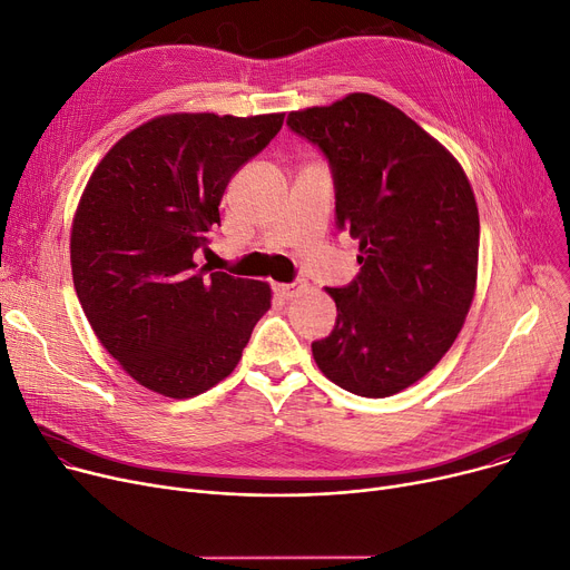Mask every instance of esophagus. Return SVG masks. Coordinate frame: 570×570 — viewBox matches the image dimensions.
Masks as SVG:
<instances>
[{"label": "esophagus", "instance_id": "34e87169", "mask_svg": "<svg viewBox=\"0 0 570 570\" xmlns=\"http://www.w3.org/2000/svg\"><path fill=\"white\" fill-rule=\"evenodd\" d=\"M306 287V283H301V281H296V283H283V285H276L274 289H276V294L278 296H283V298H292V296H296L301 289Z\"/></svg>", "mask_w": 570, "mask_h": 570}]
</instances>
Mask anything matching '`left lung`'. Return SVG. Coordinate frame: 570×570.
I'll return each mask as SVG.
<instances>
[{
  "label": "left lung",
  "instance_id": "1",
  "mask_svg": "<svg viewBox=\"0 0 570 570\" xmlns=\"http://www.w3.org/2000/svg\"><path fill=\"white\" fill-rule=\"evenodd\" d=\"M287 126L326 156L336 225L358 239V276L326 287L336 326L313 343L320 371L363 397L428 375L470 313L479 209L460 163L403 110L373 94L289 112Z\"/></svg>",
  "mask_w": 570,
  "mask_h": 570
}]
</instances>
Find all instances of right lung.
Segmentation results:
<instances>
[{
  "mask_svg": "<svg viewBox=\"0 0 570 570\" xmlns=\"http://www.w3.org/2000/svg\"><path fill=\"white\" fill-rule=\"evenodd\" d=\"M283 119L163 115L124 136L87 181L71 229L73 285L100 345L149 391H209L272 308L269 285L195 269L193 255L220 225L229 179Z\"/></svg>",
  "mask_w": 570,
  "mask_h": 570,
  "instance_id": "obj_1",
  "label": "right lung"
}]
</instances>
